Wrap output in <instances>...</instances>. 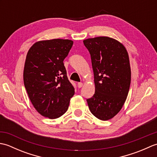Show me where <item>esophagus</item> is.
Listing matches in <instances>:
<instances>
[{
	"label": "esophagus",
	"mask_w": 157,
	"mask_h": 157,
	"mask_svg": "<svg viewBox=\"0 0 157 157\" xmlns=\"http://www.w3.org/2000/svg\"><path fill=\"white\" fill-rule=\"evenodd\" d=\"M78 88H82V86H83V83L82 82H79V83H78Z\"/></svg>",
	"instance_id": "1"
}]
</instances>
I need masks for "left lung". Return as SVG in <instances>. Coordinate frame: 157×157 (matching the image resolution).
Returning <instances> with one entry per match:
<instances>
[{"label":"left lung","mask_w":157,"mask_h":157,"mask_svg":"<svg viewBox=\"0 0 157 157\" xmlns=\"http://www.w3.org/2000/svg\"><path fill=\"white\" fill-rule=\"evenodd\" d=\"M90 54L95 93L87 99L90 111L102 121L113 118L121 109L131 83L128 53L111 38L101 36L84 40Z\"/></svg>","instance_id":"8db88e82"}]
</instances>
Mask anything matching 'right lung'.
Segmentation results:
<instances>
[{
	"label": "right lung",
	"mask_w": 157,
	"mask_h": 157,
	"mask_svg": "<svg viewBox=\"0 0 157 157\" xmlns=\"http://www.w3.org/2000/svg\"><path fill=\"white\" fill-rule=\"evenodd\" d=\"M70 40L35 43L26 56L23 82L33 106L40 114L56 119L67 111L75 88L69 81L63 61L71 50Z\"/></svg>",
	"instance_id": "add662e5"
}]
</instances>
